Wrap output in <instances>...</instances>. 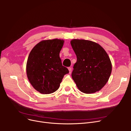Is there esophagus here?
I'll return each mask as SVG.
<instances>
[{
	"instance_id": "esophagus-1",
	"label": "esophagus",
	"mask_w": 131,
	"mask_h": 131,
	"mask_svg": "<svg viewBox=\"0 0 131 131\" xmlns=\"http://www.w3.org/2000/svg\"><path fill=\"white\" fill-rule=\"evenodd\" d=\"M68 70H69V73H70V74H71V72H72V68H71V67H68Z\"/></svg>"
}]
</instances>
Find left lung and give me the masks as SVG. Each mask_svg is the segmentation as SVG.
I'll return each mask as SVG.
<instances>
[{"label":"left lung","instance_id":"8db88e82","mask_svg":"<svg viewBox=\"0 0 131 131\" xmlns=\"http://www.w3.org/2000/svg\"><path fill=\"white\" fill-rule=\"evenodd\" d=\"M71 44L77 57L72 77L78 89L85 93L99 91L112 72L108 54L101 46L91 41L74 39Z\"/></svg>","mask_w":131,"mask_h":131}]
</instances>
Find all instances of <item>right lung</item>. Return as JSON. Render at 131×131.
Wrapping results in <instances>:
<instances>
[{
    "mask_svg": "<svg viewBox=\"0 0 131 131\" xmlns=\"http://www.w3.org/2000/svg\"><path fill=\"white\" fill-rule=\"evenodd\" d=\"M63 40L42 41L31 51L26 64V73L30 83L38 91L50 94L57 91L64 75L69 73L63 66L59 52Z\"/></svg>",
    "mask_w": 131,
    "mask_h": 131,
    "instance_id": "obj_1",
    "label": "right lung"
}]
</instances>
